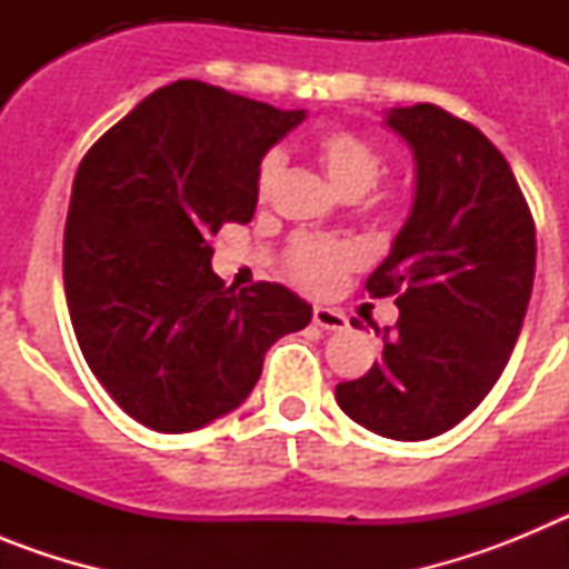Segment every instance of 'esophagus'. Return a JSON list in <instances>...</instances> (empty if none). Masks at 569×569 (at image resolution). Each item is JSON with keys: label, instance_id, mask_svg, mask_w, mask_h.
Listing matches in <instances>:
<instances>
[{"label": "esophagus", "instance_id": "obj_1", "mask_svg": "<svg viewBox=\"0 0 569 569\" xmlns=\"http://www.w3.org/2000/svg\"><path fill=\"white\" fill-rule=\"evenodd\" d=\"M313 325L321 330H345L347 328V319L345 313L333 308H313Z\"/></svg>", "mask_w": 569, "mask_h": 569}]
</instances>
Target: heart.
<instances>
[{"instance_id":"heart-1","label":"heart","mask_w":569,"mask_h":569,"mask_svg":"<svg viewBox=\"0 0 569 569\" xmlns=\"http://www.w3.org/2000/svg\"><path fill=\"white\" fill-rule=\"evenodd\" d=\"M310 153L316 156V162L321 164L333 188L347 199H359L367 190H373L385 173V156L379 144L345 124H333L310 136ZM281 170H284V156L279 150H268L261 156L253 179L259 202H268L273 196ZM350 264H353V250L333 241L296 239L284 253V268L290 279L313 293L333 288Z\"/></svg>"}]
</instances>
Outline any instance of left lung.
Listing matches in <instances>:
<instances>
[{
  "label": "left lung",
  "mask_w": 569,
  "mask_h": 569,
  "mask_svg": "<svg viewBox=\"0 0 569 569\" xmlns=\"http://www.w3.org/2000/svg\"><path fill=\"white\" fill-rule=\"evenodd\" d=\"M416 156L413 213L365 281L399 321L361 379L336 385L353 421L399 441L441 436L481 405L521 333L536 276V222L501 150L439 104L393 108ZM359 328V319L350 321Z\"/></svg>",
  "instance_id": "obj_1"
}]
</instances>
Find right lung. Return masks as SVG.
<instances>
[{
    "mask_svg": "<svg viewBox=\"0 0 569 569\" xmlns=\"http://www.w3.org/2000/svg\"><path fill=\"white\" fill-rule=\"evenodd\" d=\"M305 110L179 79L84 153L62 273L82 356L124 413L188 433L248 399L276 339L310 305L273 281L224 288L213 236L256 213V164Z\"/></svg>",
    "mask_w": 569,
    "mask_h": 569,
    "instance_id": "obj_1",
    "label": "right lung"
}]
</instances>
